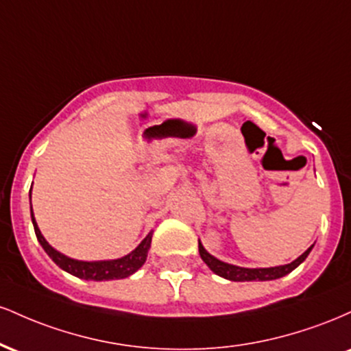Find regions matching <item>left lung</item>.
Here are the masks:
<instances>
[{"label":"left lung","mask_w":351,"mask_h":351,"mask_svg":"<svg viewBox=\"0 0 351 351\" xmlns=\"http://www.w3.org/2000/svg\"><path fill=\"white\" fill-rule=\"evenodd\" d=\"M198 247H199L201 259H203L208 267L215 274H217L219 277H224V279L234 280V282H252V280H274V279H280V277L287 276L289 272H292L293 269L299 267V265L307 259V256L310 254V251H312L313 245H310L307 251L302 254V256L297 257L295 261H292L291 264L277 265V267H259V269L239 267V265L223 263V261L216 259L215 256H211V254L203 247L201 241H198Z\"/></svg>","instance_id":"left-lung-1"}]
</instances>
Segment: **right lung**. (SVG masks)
Listing matches in <instances>:
<instances>
[{
  "mask_svg": "<svg viewBox=\"0 0 351 351\" xmlns=\"http://www.w3.org/2000/svg\"><path fill=\"white\" fill-rule=\"evenodd\" d=\"M29 203H31V189H29ZM31 219H33V226L36 237H38L39 244L43 245L44 251L47 252V256L59 265L62 271L72 274V276L79 277V279L86 280H114V279H125V277L132 276V274L138 271L140 267L145 264L148 256V249L152 244V234L148 232V236L140 243L127 256L120 257V259H112V261H77L71 259V257L64 256L59 251H56L52 245L44 239V236L39 231L38 223H36L34 215H33V206H31Z\"/></svg>",
  "mask_w": 351,
  "mask_h": 351,
  "instance_id": "add662e5",
  "label": "right lung"
}]
</instances>
